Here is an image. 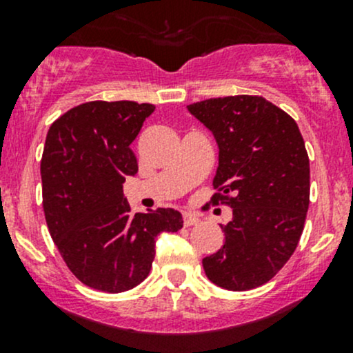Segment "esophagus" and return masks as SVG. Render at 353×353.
<instances>
[{
  "mask_svg": "<svg viewBox=\"0 0 353 353\" xmlns=\"http://www.w3.org/2000/svg\"><path fill=\"white\" fill-rule=\"evenodd\" d=\"M198 222H199L198 215H194V213H184V216H183V223H184V227L196 225Z\"/></svg>",
  "mask_w": 353,
  "mask_h": 353,
  "instance_id": "1",
  "label": "esophagus"
}]
</instances>
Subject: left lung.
<instances>
[{
    "label": "left lung",
    "mask_w": 353,
    "mask_h": 353,
    "mask_svg": "<svg viewBox=\"0 0 353 353\" xmlns=\"http://www.w3.org/2000/svg\"><path fill=\"white\" fill-rule=\"evenodd\" d=\"M219 145L212 205L232 208L225 244L203 259L210 282L251 290L270 282L294 254L309 208V157L297 123L259 95L188 105Z\"/></svg>",
    "instance_id": "obj_1"
}]
</instances>
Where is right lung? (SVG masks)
I'll list each match as a JSON object with an SVG mask.
<instances>
[{
	"instance_id": "right-lung-1",
	"label": "right lung",
	"mask_w": 353,
	"mask_h": 353,
	"mask_svg": "<svg viewBox=\"0 0 353 353\" xmlns=\"http://www.w3.org/2000/svg\"><path fill=\"white\" fill-rule=\"evenodd\" d=\"M155 110L133 101L77 105L51 124L41 160L42 206L49 234L70 272L109 294L148 276L160 232H177V210L133 213L123 194L138 172L131 143Z\"/></svg>"
}]
</instances>
